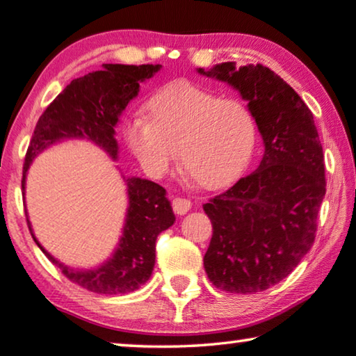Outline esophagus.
I'll list each match as a JSON object with an SVG mask.
<instances>
[{
  "mask_svg": "<svg viewBox=\"0 0 356 356\" xmlns=\"http://www.w3.org/2000/svg\"><path fill=\"white\" fill-rule=\"evenodd\" d=\"M172 209L177 216H185L190 209H191V202L185 198H174L172 200Z\"/></svg>",
  "mask_w": 356,
  "mask_h": 356,
  "instance_id": "obj_1",
  "label": "esophagus"
}]
</instances>
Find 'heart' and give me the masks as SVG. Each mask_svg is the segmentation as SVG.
Masks as SVG:
<instances>
[{
  "label": "heart",
  "instance_id": "1",
  "mask_svg": "<svg viewBox=\"0 0 356 356\" xmlns=\"http://www.w3.org/2000/svg\"><path fill=\"white\" fill-rule=\"evenodd\" d=\"M125 139L149 176H165L176 150L180 169L200 187L216 190L233 182L249 163L257 125L241 101L176 83L149 101L147 120L127 123Z\"/></svg>",
  "mask_w": 356,
  "mask_h": 356
}]
</instances>
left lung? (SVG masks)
<instances>
[{
    "mask_svg": "<svg viewBox=\"0 0 356 356\" xmlns=\"http://www.w3.org/2000/svg\"><path fill=\"white\" fill-rule=\"evenodd\" d=\"M196 71L238 90L264 144L255 171L202 206L213 229L204 269L228 293L268 290L300 264L315 239L326 182L314 115L263 65L236 67L227 61Z\"/></svg>",
    "mask_w": 356,
    "mask_h": 356,
    "instance_id": "8db88e82",
    "label": "left lung"
}]
</instances>
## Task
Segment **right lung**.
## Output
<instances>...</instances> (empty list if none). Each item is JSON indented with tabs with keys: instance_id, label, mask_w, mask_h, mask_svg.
<instances>
[{
	"instance_id": "add662e5",
	"label": "right lung",
	"mask_w": 356,
	"mask_h": 356,
	"mask_svg": "<svg viewBox=\"0 0 356 356\" xmlns=\"http://www.w3.org/2000/svg\"><path fill=\"white\" fill-rule=\"evenodd\" d=\"M161 65H103L101 71L74 79L39 117L24 165L22 188L25 191L28 168L49 145L63 139H87L103 149L112 160L118 156L115 125L129 101L138 97L139 83L154 77ZM128 193L125 225L117 249L93 269H76L60 263L39 244L67 279L99 295H125L150 279L155 266L158 234L176 222L166 190L152 180L123 177ZM25 195V193H24Z\"/></svg>"
}]
</instances>
